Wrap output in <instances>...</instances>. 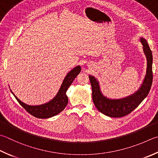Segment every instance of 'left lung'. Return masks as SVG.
<instances>
[{"mask_svg":"<svg viewBox=\"0 0 158 158\" xmlns=\"http://www.w3.org/2000/svg\"><path fill=\"white\" fill-rule=\"evenodd\" d=\"M139 40L143 46V52L147 58V71L143 82L134 94L121 99L108 98L104 96L101 91L98 80L93 76H89L94 105L98 111L109 117L121 118L129 114L138 106L149 93L153 82L152 52L146 39L140 38Z\"/></svg>","mask_w":158,"mask_h":158,"instance_id":"left-lung-1","label":"left lung"}]
</instances>
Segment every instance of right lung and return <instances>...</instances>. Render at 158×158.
<instances>
[{
  "label": "right lung",
  "mask_w": 158,
  "mask_h": 158,
  "mask_svg": "<svg viewBox=\"0 0 158 158\" xmlns=\"http://www.w3.org/2000/svg\"><path fill=\"white\" fill-rule=\"evenodd\" d=\"M80 71H81L80 66H76L72 70H71L64 78L61 87L60 89H59L58 94H56V96L52 100H50L49 102L43 104V105L35 106L27 105V104L20 101L19 98L15 96L11 89L10 90L20 105L29 114H30L35 118L41 119L52 118L53 116H55L60 114L66 107L68 103V98L66 95V92L68 88L70 87L71 83L73 82L74 79L76 78V77L80 73Z\"/></svg>",
  "instance_id": "1"
}]
</instances>
